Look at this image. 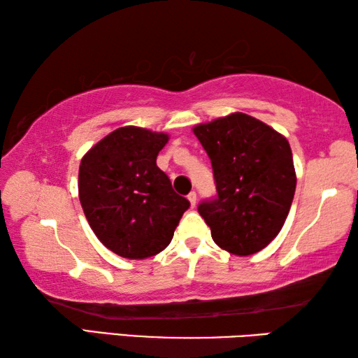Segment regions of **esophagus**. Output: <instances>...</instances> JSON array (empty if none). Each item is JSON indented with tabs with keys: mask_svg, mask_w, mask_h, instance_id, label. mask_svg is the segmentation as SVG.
<instances>
[{
	"mask_svg": "<svg viewBox=\"0 0 358 358\" xmlns=\"http://www.w3.org/2000/svg\"><path fill=\"white\" fill-rule=\"evenodd\" d=\"M187 201L191 202V207H192V208L196 207V203H197V194L194 192V191H191L189 194H187Z\"/></svg>",
	"mask_w": 358,
	"mask_h": 358,
	"instance_id": "esophagus-1",
	"label": "esophagus"
}]
</instances>
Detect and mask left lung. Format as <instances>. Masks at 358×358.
Returning a JSON list of instances; mask_svg holds the SVG:
<instances>
[{
    "label": "left lung",
    "instance_id": "left-lung-1",
    "mask_svg": "<svg viewBox=\"0 0 358 358\" xmlns=\"http://www.w3.org/2000/svg\"><path fill=\"white\" fill-rule=\"evenodd\" d=\"M211 161L216 196L199 203L215 243L250 256L284 226L295 194L287 138L246 113H232L192 129Z\"/></svg>",
    "mask_w": 358,
    "mask_h": 358
}]
</instances>
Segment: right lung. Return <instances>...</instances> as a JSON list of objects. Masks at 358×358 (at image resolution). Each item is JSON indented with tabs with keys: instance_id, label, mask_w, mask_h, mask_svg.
I'll return each mask as SVG.
<instances>
[{
	"instance_id": "obj_1",
	"label": "right lung",
	"mask_w": 358,
	"mask_h": 358,
	"mask_svg": "<svg viewBox=\"0 0 358 358\" xmlns=\"http://www.w3.org/2000/svg\"><path fill=\"white\" fill-rule=\"evenodd\" d=\"M167 141L164 132L124 126L82 157L83 213L101 243L121 257L145 259L166 250L191 205L156 166Z\"/></svg>"
}]
</instances>
